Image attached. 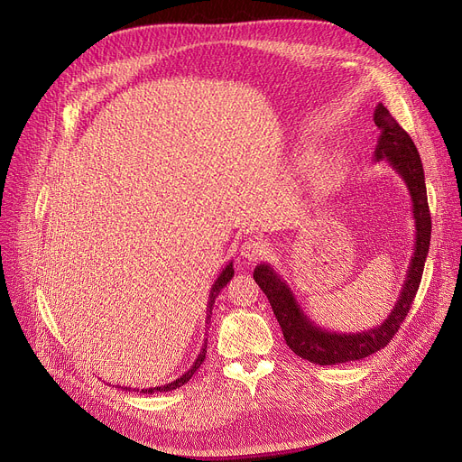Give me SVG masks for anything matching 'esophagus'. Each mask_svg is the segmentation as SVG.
Masks as SVG:
<instances>
[{"label":"esophagus","mask_w":462,"mask_h":462,"mask_svg":"<svg viewBox=\"0 0 462 462\" xmlns=\"http://www.w3.org/2000/svg\"><path fill=\"white\" fill-rule=\"evenodd\" d=\"M265 254V245L258 237L245 239L241 245V256L249 262H256Z\"/></svg>","instance_id":"obj_1"}]
</instances>
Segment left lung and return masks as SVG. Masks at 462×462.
<instances>
[{
  "label": "left lung",
  "mask_w": 462,
  "mask_h": 462,
  "mask_svg": "<svg viewBox=\"0 0 462 462\" xmlns=\"http://www.w3.org/2000/svg\"><path fill=\"white\" fill-rule=\"evenodd\" d=\"M375 125L381 130L374 160L386 162L399 176L403 178L412 200V217L416 226V241L412 258L402 291L388 318L370 328L353 334L330 332L318 327L297 302L295 293L271 263H260L254 269V281L267 295L271 309L279 321L288 347L304 360L319 365H336L351 360H360L386 347L399 325L407 318L411 304L420 288L425 258L431 243V213L427 204V189L423 165L416 144L411 135L397 125L390 111L379 104L374 113Z\"/></svg>",
  "instance_id": "obj_1"
}]
</instances>
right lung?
Listing matches in <instances>:
<instances>
[{
    "instance_id": "add662e5",
    "label": "right lung",
    "mask_w": 462,
    "mask_h": 462,
    "mask_svg": "<svg viewBox=\"0 0 462 462\" xmlns=\"http://www.w3.org/2000/svg\"><path fill=\"white\" fill-rule=\"evenodd\" d=\"M234 276V263L232 262H228V265L219 273V276H217V281L213 282V286H211V291H209V299H208V309H206V323L211 319V309H213V302H215V297L219 295V291L226 286V282H230V279ZM206 347H208V337H204V344H202V349H200V353H199V356H197V360L193 362V365L189 367V370L183 374L181 377H178L176 381H172V383H167V384H163V386H153V388H143L141 392L143 393H153V392H171V390H176V388H180V386H183L186 384L191 377H193V374L199 370L200 367V364L204 362V358H206ZM116 388H122V390H132L130 386H116ZM135 390V388H134ZM137 392H139V388H137Z\"/></svg>"
}]
</instances>
